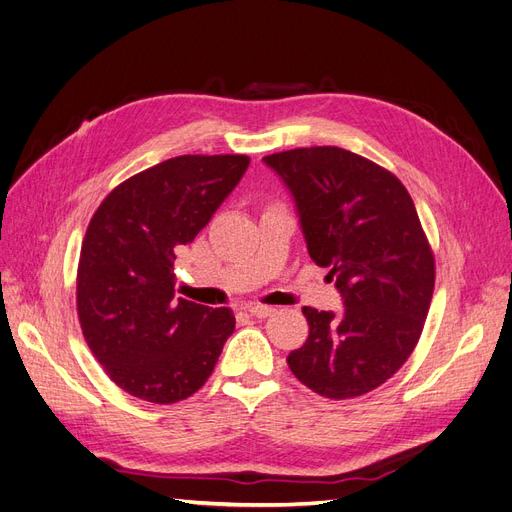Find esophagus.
Returning a JSON list of instances; mask_svg holds the SVG:
<instances>
[{
	"label": "esophagus",
	"instance_id": "34e87169",
	"mask_svg": "<svg viewBox=\"0 0 512 512\" xmlns=\"http://www.w3.org/2000/svg\"><path fill=\"white\" fill-rule=\"evenodd\" d=\"M247 312H250L254 318H267L271 316L275 309L271 305H262V303H250L247 305Z\"/></svg>",
	"mask_w": 512,
	"mask_h": 512
}]
</instances>
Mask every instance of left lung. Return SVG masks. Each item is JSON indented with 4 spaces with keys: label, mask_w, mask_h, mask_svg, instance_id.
Returning a JSON list of instances; mask_svg holds the SVG:
<instances>
[{
    "label": "left lung",
    "mask_w": 512,
    "mask_h": 512,
    "mask_svg": "<svg viewBox=\"0 0 512 512\" xmlns=\"http://www.w3.org/2000/svg\"><path fill=\"white\" fill-rule=\"evenodd\" d=\"M297 200L307 252L344 294V312L303 307L307 342L288 367L327 399L378 389L421 339L436 258L412 198L391 170L339 147L262 158Z\"/></svg>",
    "instance_id": "left-lung-1"
}]
</instances>
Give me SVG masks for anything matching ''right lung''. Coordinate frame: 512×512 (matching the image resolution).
Masks as SVG:
<instances>
[{"instance_id": "1", "label": "right lung", "mask_w": 512, "mask_h": 512, "mask_svg": "<svg viewBox=\"0 0 512 512\" xmlns=\"http://www.w3.org/2000/svg\"><path fill=\"white\" fill-rule=\"evenodd\" d=\"M250 166L247 156H177L119 183L91 218L76 271L83 337L119 389L177 404L207 382L235 331L230 307L175 297L173 262Z\"/></svg>"}]
</instances>
